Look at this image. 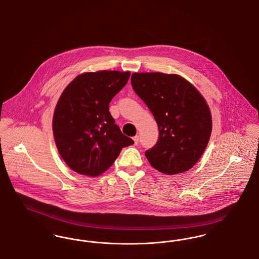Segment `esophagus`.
Here are the masks:
<instances>
[{"mask_svg":"<svg viewBox=\"0 0 259 259\" xmlns=\"http://www.w3.org/2000/svg\"><path fill=\"white\" fill-rule=\"evenodd\" d=\"M133 141H134L135 145H137V144H138V142H139V136H135V137H133Z\"/></svg>","mask_w":259,"mask_h":259,"instance_id":"34e87169","label":"esophagus"}]
</instances>
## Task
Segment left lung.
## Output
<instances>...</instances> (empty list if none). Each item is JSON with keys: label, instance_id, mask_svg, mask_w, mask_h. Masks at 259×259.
<instances>
[{"label": "left lung", "instance_id": "left-lung-1", "mask_svg": "<svg viewBox=\"0 0 259 259\" xmlns=\"http://www.w3.org/2000/svg\"><path fill=\"white\" fill-rule=\"evenodd\" d=\"M131 84L158 125V141L146 151L150 165L166 175L191 169L204 153L211 133V115L205 99L178 74L134 73Z\"/></svg>", "mask_w": 259, "mask_h": 259}]
</instances>
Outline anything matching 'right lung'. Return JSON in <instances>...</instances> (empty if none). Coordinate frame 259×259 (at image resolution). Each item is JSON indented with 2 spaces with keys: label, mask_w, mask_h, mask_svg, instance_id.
<instances>
[{
  "label": "right lung",
  "mask_w": 259,
  "mask_h": 259,
  "mask_svg": "<svg viewBox=\"0 0 259 259\" xmlns=\"http://www.w3.org/2000/svg\"><path fill=\"white\" fill-rule=\"evenodd\" d=\"M130 72L79 74L65 88L53 115V135L66 164L75 172L97 177L122 148L134 144L109 111L111 99L127 83Z\"/></svg>",
  "instance_id": "obj_1"
}]
</instances>
